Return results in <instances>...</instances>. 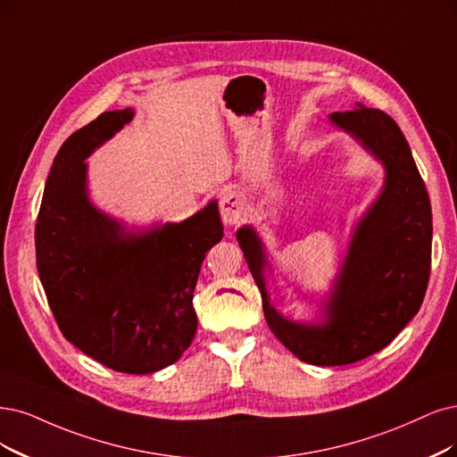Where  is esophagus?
<instances>
[{
    "mask_svg": "<svg viewBox=\"0 0 457 457\" xmlns=\"http://www.w3.org/2000/svg\"><path fill=\"white\" fill-rule=\"evenodd\" d=\"M220 214H222V220L229 226L243 222V218L246 216V207L239 192L226 190L222 194V197H220Z\"/></svg>",
    "mask_w": 457,
    "mask_h": 457,
    "instance_id": "obj_1",
    "label": "esophagus"
}]
</instances>
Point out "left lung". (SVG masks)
I'll return each instance as SVG.
<instances>
[{
	"mask_svg": "<svg viewBox=\"0 0 457 457\" xmlns=\"http://www.w3.org/2000/svg\"><path fill=\"white\" fill-rule=\"evenodd\" d=\"M356 105L329 120L384 165L386 179L353 231L320 322H294L271 305L263 243L254 228L237 231L267 326L301 361L322 367L360 361L390 345L420 311L431 271V203L411 146L392 116Z\"/></svg>",
	"mask_w": 457,
	"mask_h": 457,
	"instance_id": "8db88e82",
	"label": "left lung"
}]
</instances>
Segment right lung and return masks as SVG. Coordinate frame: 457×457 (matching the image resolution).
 <instances>
[{"label": "right lung", "instance_id": "obj_1", "mask_svg": "<svg viewBox=\"0 0 457 457\" xmlns=\"http://www.w3.org/2000/svg\"><path fill=\"white\" fill-rule=\"evenodd\" d=\"M131 118V109L107 111L62 145L45 184L36 258L65 339L118 373L146 375L192 345L194 288L224 228L216 201L184 222L141 231L92 205L84 160Z\"/></svg>", "mask_w": 457, "mask_h": 457}]
</instances>
